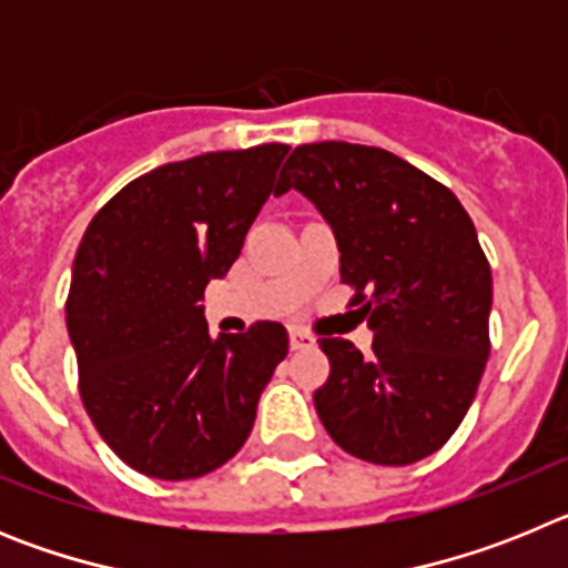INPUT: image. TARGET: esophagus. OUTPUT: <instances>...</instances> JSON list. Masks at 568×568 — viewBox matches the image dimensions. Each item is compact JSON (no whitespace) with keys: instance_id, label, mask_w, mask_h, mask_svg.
<instances>
[{"instance_id":"obj_1","label":"esophagus","mask_w":568,"mask_h":568,"mask_svg":"<svg viewBox=\"0 0 568 568\" xmlns=\"http://www.w3.org/2000/svg\"><path fill=\"white\" fill-rule=\"evenodd\" d=\"M290 346H293V349H313L315 335H310L307 329H293V333H290Z\"/></svg>"}]
</instances>
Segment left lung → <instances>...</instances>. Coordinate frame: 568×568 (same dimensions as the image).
<instances>
[{"mask_svg": "<svg viewBox=\"0 0 568 568\" xmlns=\"http://www.w3.org/2000/svg\"><path fill=\"white\" fill-rule=\"evenodd\" d=\"M290 187L333 227L349 307L375 333L369 358L353 341L321 338V424L369 464L438 453L475 400L491 346V270L469 213L433 175L366 144H301L275 193Z\"/></svg>", "mask_w": 568, "mask_h": 568, "instance_id": "left-lung-1", "label": "left lung"}]
</instances>
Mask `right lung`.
<instances>
[{"label":"right lung","instance_id":"1","mask_svg":"<svg viewBox=\"0 0 568 568\" xmlns=\"http://www.w3.org/2000/svg\"><path fill=\"white\" fill-rule=\"evenodd\" d=\"M287 153L273 142L162 164L84 230L64 304L79 395L104 444L148 478L227 464L287 355L278 321L210 338L199 307L239 258Z\"/></svg>","mask_w":568,"mask_h":568}]
</instances>
